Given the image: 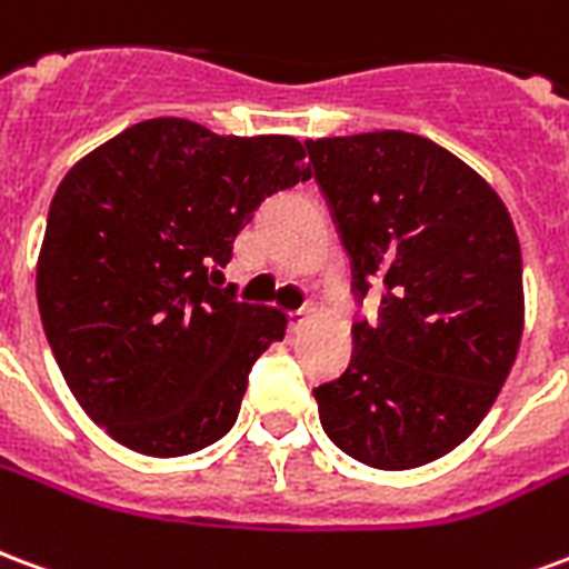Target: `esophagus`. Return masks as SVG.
Masks as SVG:
<instances>
[{
    "mask_svg": "<svg viewBox=\"0 0 569 569\" xmlns=\"http://www.w3.org/2000/svg\"><path fill=\"white\" fill-rule=\"evenodd\" d=\"M312 318H315L312 309H297V312H290V327H293V330H302V327L309 325Z\"/></svg>",
    "mask_w": 569,
    "mask_h": 569,
    "instance_id": "obj_1",
    "label": "esophagus"
}]
</instances>
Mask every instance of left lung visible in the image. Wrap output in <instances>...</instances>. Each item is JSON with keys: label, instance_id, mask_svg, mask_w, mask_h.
<instances>
[{"label": "left lung", "instance_id": "left-lung-1", "mask_svg": "<svg viewBox=\"0 0 569 569\" xmlns=\"http://www.w3.org/2000/svg\"><path fill=\"white\" fill-rule=\"evenodd\" d=\"M355 288H381L379 325L315 388L325 433L376 470H412L479 427L525 330L521 248L503 199L425 136L360 132L306 142Z\"/></svg>", "mask_w": 569, "mask_h": 569}]
</instances>
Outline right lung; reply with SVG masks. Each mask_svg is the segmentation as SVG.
I'll use <instances>...</instances> for the list:
<instances>
[{"mask_svg":"<svg viewBox=\"0 0 569 569\" xmlns=\"http://www.w3.org/2000/svg\"><path fill=\"white\" fill-rule=\"evenodd\" d=\"M306 178L293 136H214L181 118L142 120L66 172L36 297L69 391L114 442L181 458L236 425L251 363L288 315L209 279L260 202Z\"/></svg>","mask_w":569,"mask_h":569,"instance_id":"right-lung-1","label":"right lung"}]
</instances>
